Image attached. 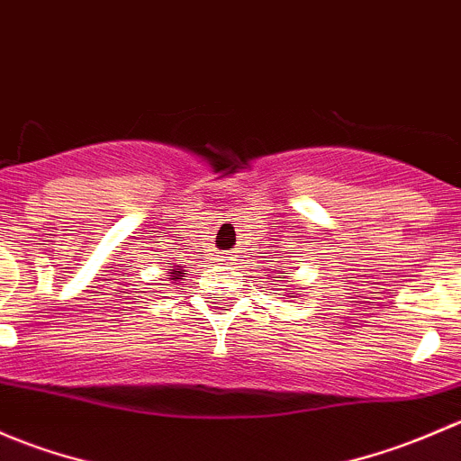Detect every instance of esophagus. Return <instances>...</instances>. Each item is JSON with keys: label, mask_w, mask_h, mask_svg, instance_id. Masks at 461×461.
<instances>
[{"label": "esophagus", "mask_w": 461, "mask_h": 461, "mask_svg": "<svg viewBox=\"0 0 461 461\" xmlns=\"http://www.w3.org/2000/svg\"><path fill=\"white\" fill-rule=\"evenodd\" d=\"M224 259H232V258H230V255H229V253H226V255H224Z\"/></svg>", "instance_id": "obj_1"}]
</instances>
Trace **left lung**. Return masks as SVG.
<instances>
[{"label":"left lung","instance_id":"8db88e82","mask_svg":"<svg viewBox=\"0 0 461 461\" xmlns=\"http://www.w3.org/2000/svg\"><path fill=\"white\" fill-rule=\"evenodd\" d=\"M282 279H284V275H279V282H282ZM291 297H293V293H291Z\"/></svg>","mask_w":461,"mask_h":461}]
</instances>
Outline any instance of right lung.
<instances>
[{"label":"right lung","instance_id":"obj_1","mask_svg":"<svg viewBox=\"0 0 461 461\" xmlns=\"http://www.w3.org/2000/svg\"><path fill=\"white\" fill-rule=\"evenodd\" d=\"M184 275H186V273H184V270H182V268H175V270H170L168 279H173V284H175V282H179V279H182V277H184Z\"/></svg>","mask_w":461,"mask_h":461}]
</instances>
